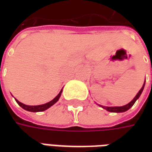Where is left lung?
Masks as SVG:
<instances>
[{
  "label": "left lung",
  "mask_w": 152,
  "mask_h": 152,
  "mask_svg": "<svg viewBox=\"0 0 152 152\" xmlns=\"http://www.w3.org/2000/svg\"><path fill=\"white\" fill-rule=\"evenodd\" d=\"M144 86H145V82H144L143 86H142V89L138 91V93L137 94V95L134 97V99L131 101L129 103H128L127 105H124V106H122V107H104V106H101L99 105L100 107H102V108L106 109L107 111H108V112H117V113H119V112H126V111H128L129 109L131 108L132 107H133V105H134V103H135V102L137 101V99L140 97L141 94H142V90H143L144 89Z\"/></svg>",
  "instance_id": "left-lung-1"
}]
</instances>
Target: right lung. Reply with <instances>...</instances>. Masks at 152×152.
Here are the masks:
<instances>
[{"label":"right lung","instance_id":"1","mask_svg":"<svg viewBox=\"0 0 152 152\" xmlns=\"http://www.w3.org/2000/svg\"><path fill=\"white\" fill-rule=\"evenodd\" d=\"M62 91L63 89L61 90L59 92V94L54 98V99L50 101V102H47L45 104H42V105H37V106H28V105H25L23 103H22L19 101H18L17 99H15V101L17 102L18 105L21 107L22 108H23L26 111H28V112H43V111H45L46 109L50 108L51 106H53L54 103H56L58 102V100L59 99L60 96H61V94H62Z\"/></svg>","mask_w":152,"mask_h":152}]
</instances>
